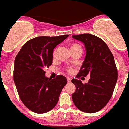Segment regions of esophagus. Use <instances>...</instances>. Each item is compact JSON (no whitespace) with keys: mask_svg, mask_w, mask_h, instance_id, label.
<instances>
[{"mask_svg":"<svg viewBox=\"0 0 129 129\" xmlns=\"http://www.w3.org/2000/svg\"><path fill=\"white\" fill-rule=\"evenodd\" d=\"M67 82H71V79H70V78H69V77H68V78H67Z\"/></svg>","mask_w":129,"mask_h":129,"instance_id":"obj_1","label":"esophagus"}]
</instances>
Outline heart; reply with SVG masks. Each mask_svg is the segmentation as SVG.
I'll return each instance as SVG.
<instances>
[{
    "instance_id": "1",
    "label": "heart",
    "mask_w": 129,
    "mask_h": 129,
    "mask_svg": "<svg viewBox=\"0 0 129 129\" xmlns=\"http://www.w3.org/2000/svg\"><path fill=\"white\" fill-rule=\"evenodd\" d=\"M77 48H80V49H81V50H82V48H81V46H80V45H77V44H73V45H71V50H73V49H77ZM56 50H54V56H55V55H56ZM69 71L71 72V71H72V70L69 69Z\"/></svg>"
}]
</instances>
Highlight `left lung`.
Listing matches in <instances>:
<instances>
[{
	"label": "left lung",
	"instance_id": "8db88e82",
	"mask_svg": "<svg viewBox=\"0 0 129 129\" xmlns=\"http://www.w3.org/2000/svg\"><path fill=\"white\" fill-rule=\"evenodd\" d=\"M84 45L86 56L77 78L90 75L88 83L73 79L76 86L72 99L80 111L94 113L102 109L112 96L118 78L115 59L101 39L91 34L72 36Z\"/></svg>",
	"mask_w": 129,
	"mask_h": 129
}]
</instances>
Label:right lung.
I'll return each instance as SVG.
<instances>
[{"label":"right lung","mask_w":129,"mask_h":129,"mask_svg":"<svg viewBox=\"0 0 129 129\" xmlns=\"http://www.w3.org/2000/svg\"><path fill=\"white\" fill-rule=\"evenodd\" d=\"M69 37H38L24 44L14 60V79L24 105L34 113H45L57 104L67 79L58 75L50 79L44 71L52 64L54 48Z\"/></svg>","instance_id":"obj_1"}]
</instances>
